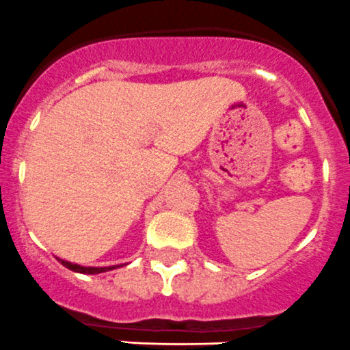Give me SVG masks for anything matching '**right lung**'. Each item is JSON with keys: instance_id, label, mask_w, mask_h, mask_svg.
Returning a JSON list of instances; mask_svg holds the SVG:
<instances>
[{"instance_id": "1", "label": "right lung", "mask_w": 350, "mask_h": 350, "mask_svg": "<svg viewBox=\"0 0 350 350\" xmlns=\"http://www.w3.org/2000/svg\"><path fill=\"white\" fill-rule=\"evenodd\" d=\"M58 259L59 262H62L65 268L72 269V271H77V273H85V275H98V273H105V271H109V269H115V268H120V266L123 265H115V266H81V265H75V262H70V261H65V259Z\"/></svg>"}]
</instances>
